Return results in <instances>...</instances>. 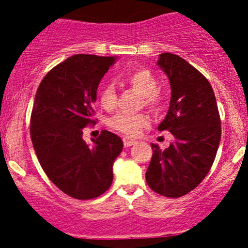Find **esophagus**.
<instances>
[{
  "instance_id": "esophagus-1",
  "label": "esophagus",
  "mask_w": 248,
  "mask_h": 248,
  "mask_svg": "<svg viewBox=\"0 0 248 248\" xmlns=\"http://www.w3.org/2000/svg\"><path fill=\"white\" fill-rule=\"evenodd\" d=\"M124 145L126 147H129V146H132V145H134L137 142V140L136 139H132V138H128V137H124Z\"/></svg>"
}]
</instances>
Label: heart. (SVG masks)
Segmentation results:
<instances>
[{
	"label": "heart",
	"mask_w": 248,
	"mask_h": 248,
	"mask_svg": "<svg viewBox=\"0 0 248 248\" xmlns=\"http://www.w3.org/2000/svg\"><path fill=\"white\" fill-rule=\"evenodd\" d=\"M122 80L129 87L141 94V106L151 110H158L163 103V94L157 89L158 80L151 71L147 68H136L124 74ZM99 103L102 108L114 110L117 104V93L114 85L106 84L99 91ZM149 116L145 114H127L119 112L109 119L108 124L114 131L124 133L126 136H137L141 128L149 124Z\"/></svg>",
	"instance_id": "obj_1"
}]
</instances>
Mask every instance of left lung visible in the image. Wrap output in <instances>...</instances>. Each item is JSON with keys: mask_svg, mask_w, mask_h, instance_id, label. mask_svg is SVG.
<instances>
[{"mask_svg": "<svg viewBox=\"0 0 248 248\" xmlns=\"http://www.w3.org/2000/svg\"><path fill=\"white\" fill-rule=\"evenodd\" d=\"M159 67L170 81V106L159 131H169L174 141L164 151L151 144L147 168L150 188L168 198L189 193L211 169L221 140V119L214 90L198 69L177 55H159Z\"/></svg>", "mask_w": 248, "mask_h": 248, "instance_id": "1", "label": "left lung"}]
</instances>
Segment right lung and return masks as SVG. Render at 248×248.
I'll return each mask as SVG.
<instances>
[{
    "instance_id": "add662e5",
    "label": "right lung",
    "mask_w": 248,
    "mask_h": 248,
    "mask_svg": "<svg viewBox=\"0 0 248 248\" xmlns=\"http://www.w3.org/2000/svg\"><path fill=\"white\" fill-rule=\"evenodd\" d=\"M116 57L78 54L43 78L31 114L32 144L50 181L79 201L108 191L112 164L121 154L120 137L102 131L90 146L82 129L96 124L93 103L99 81Z\"/></svg>"
}]
</instances>
